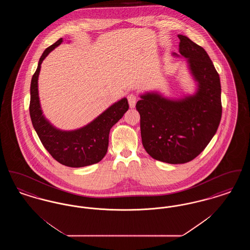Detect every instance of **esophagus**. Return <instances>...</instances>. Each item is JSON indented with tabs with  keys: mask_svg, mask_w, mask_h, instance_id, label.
<instances>
[{
	"mask_svg": "<svg viewBox=\"0 0 250 250\" xmlns=\"http://www.w3.org/2000/svg\"><path fill=\"white\" fill-rule=\"evenodd\" d=\"M127 100H128V103H129V107L132 108V107H135V106H136V102L138 100V97H137V95H135L134 94H129L127 95Z\"/></svg>",
	"mask_w": 250,
	"mask_h": 250,
	"instance_id": "obj_1",
	"label": "esophagus"
}]
</instances>
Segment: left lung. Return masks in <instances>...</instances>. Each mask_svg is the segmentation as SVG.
I'll return each instance as SVG.
<instances>
[{"instance_id":"left-lung-1","label":"left lung","mask_w":250,"mask_h":250,"mask_svg":"<svg viewBox=\"0 0 250 250\" xmlns=\"http://www.w3.org/2000/svg\"><path fill=\"white\" fill-rule=\"evenodd\" d=\"M178 37L179 52L187 58L197 83L196 93L177 100L146 93L136 105L145 151L168 164H184L200 155L213 139L222 115L220 79L213 62L188 36Z\"/></svg>"}]
</instances>
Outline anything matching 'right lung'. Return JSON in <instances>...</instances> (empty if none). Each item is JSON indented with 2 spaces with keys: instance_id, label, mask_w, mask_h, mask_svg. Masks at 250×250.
I'll list each match as a JSON object with an SVG mask.
<instances>
[{
  "instance_id": "obj_1",
  "label": "right lung",
  "mask_w": 250,
  "mask_h": 250,
  "mask_svg": "<svg viewBox=\"0 0 250 250\" xmlns=\"http://www.w3.org/2000/svg\"><path fill=\"white\" fill-rule=\"evenodd\" d=\"M62 42H57L45 49L31 82L30 116L41 143L51 156L64 166L71 167L93 165L106 155L110 128L128 109V102L125 97L97 116L93 122L82 128L62 131L54 127L43 115L38 96V76L43 60Z\"/></svg>"
}]
</instances>
